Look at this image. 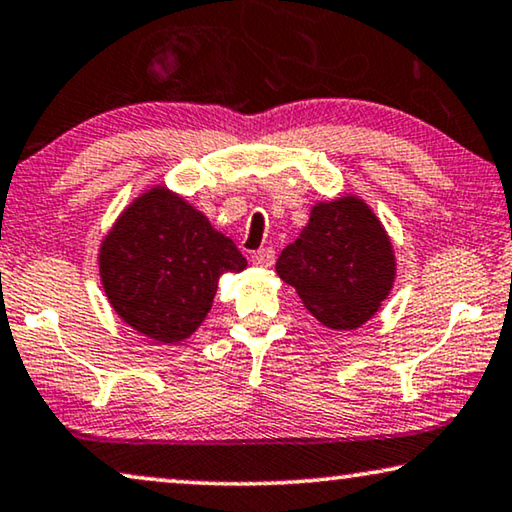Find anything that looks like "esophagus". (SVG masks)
I'll return each instance as SVG.
<instances>
[{"label": "esophagus", "instance_id": "obj_1", "mask_svg": "<svg viewBox=\"0 0 512 512\" xmlns=\"http://www.w3.org/2000/svg\"><path fill=\"white\" fill-rule=\"evenodd\" d=\"M276 262V253H273V248H259L253 253V264L257 266H264V269H269Z\"/></svg>", "mask_w": 512, "mask_h": 512}]
</instances>
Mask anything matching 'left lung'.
<instances>
[{"mask_svg": "<svg viewBox=\"0 0 512 512\" xmlns=\"http://www.w3.org/2000/svg\"><path fill=\"white\" fill-rule=\"evenodd\" d=\"M304 306L331 329H355L378 311L394 283L385 229L357 197L318 204L299 239L276 262Z\"/></svg>", "mask_w": 512, "mask_h": 512, "instance_id": "1", "label": "left lung"}]
</instances>
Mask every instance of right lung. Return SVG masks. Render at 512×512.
Returning a JSON list of instances; mask_svg holds the SVG:
<instances>
[{
  "label": "right lung",
  "instance_id": "obj_1",
  "mask_svg": "<svg viewBox=\"0 0 512 512\" xmlns=\"http://www.w3.org/2000/svg\"><path fill=\"white\" fill-rule=\"evenodd\" d=\"M246 264L232 239L164 187L120 215L99 255L115 313L160 343L190 336L211 311L220 278Z\"/></svg>",
  "mask_w": 512,
  "mask_h": 512
}]
</instances>
